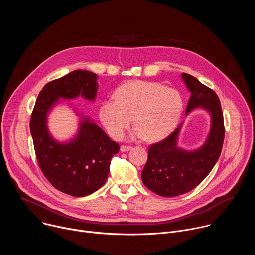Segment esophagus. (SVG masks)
I'll return each mask as SVG.
<instances>
[{"label": "esophagus", "instance_id": "34e87169", "mask_svg": "<svg viewBox=\"0 0 255 255\" xmlns=\"http://www.w3.org/2000/svg\"><path fill=\"white\" fill-rule=\"evenodd\" d=\"M120 149L122 152H125V151H129L130 149H132V147L129 146V145H122Z\"/></svg>", "mask_w": 255, "mask_h": 255}]
</instances>
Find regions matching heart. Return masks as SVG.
<instances>
[{
  "mask_svg": "<svg viewBox=\"0 0 255 255\" xmlns=\"http://www.w3.org/2000/svg\"><path fill=\"white\" fill-rule=\"evenodd\" d=\"M183 109L184 101L177 91L153 82L132 81L116 90L114 100L102 103L100 117L114 139L123 137L133 118L134 134L155 142L175 129Z\"/></svg>",
  "mask_w": 255,
  "mask_h": 255,
  "instance_id": "heart-1",
  "label": "heart"
}]
</instances>
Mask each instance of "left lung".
<instances>
[{
  "label": "left lung",
  "mask_w": 255,
  "mask_h": 255,
  "mask_svg": "<svg viewBox=\"0 0 255 255\" xmlns=\"http://www.w3.org/2000/svg\"><path fill=\"white\" fill-rule=\"evenodd\" d=\"M181 76L191 92L187 114L196 107L206 108L212 116V127L204 146L194 152L176 147L181 124L165 139L150 145L141 173L142 181L156 195L167 198L186 194L202 183L219 158L225 137L222 108L217 94L195 77L185 72Z\"/></svg>",
  "instance_id": "1"
}]
</instances>
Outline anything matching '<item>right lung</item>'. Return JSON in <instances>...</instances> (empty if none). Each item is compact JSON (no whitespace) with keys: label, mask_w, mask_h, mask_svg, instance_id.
Instances as JSON below:
<instances>
[{"label":"right lung","mask_w":255,"mask_h":255,"mask_svg":"<svg viewBox=\"0 0 255 255\" xmlns=\"http://www.w3.org/2000/svg\"><path fill=\"white\" fill-rule=\"evenodd\" d=\"M96 80L94 72L79 69L47 83L36 100L30 119L34 150L42 173L56 190L74 197L88 196L106 183L111 159L120 146L88 119L82 122L74 141L57 143L47 132L46 114L59 97L72 99L81 94L94 100Z\"/></svg>","instance_id":"right-lung-1"}]
</instances>
